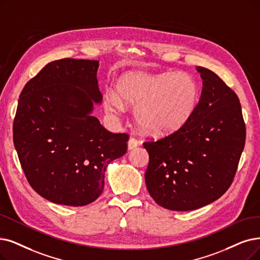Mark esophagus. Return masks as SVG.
<instances>
[{"label":"esophagus","instance_id":"obj_1","mask_svg":"<svg viewBox=\"0 0 260 260\" xmlns=\"http://www.w3.org/2000/svg\"><path fill=\"white\" fill-rule=\"evenodd\" d=\"M139 144H140V143H139V141H138L137 139L130 138L129 141H128V149H129V150L134 149V148L139 146Z\"/></svg>","mask_w":260,"mask_h":260}]
</instances>
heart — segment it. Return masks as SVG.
Instances as JSON below:
<instances>
[{
	"instance_id": "b5f03b06",
	"label": "heart",
	"mask_w": 260,
	"mask_h": 260,
	"mask_svg": "<svg viewBox=\"0 0 260 260\" xmlns=\"http://www.w3.org/2000/svg\"><path fill=\"white\" fill-rule=\"evenodd\" d=\"M117 94L108 90L103 103L107 111L121 113L124 105L137 106L136 118L149 133L162 134L180 127L199 102V86L188 74L130 72L116 85Z\"/></svg>"
}]
</instances>
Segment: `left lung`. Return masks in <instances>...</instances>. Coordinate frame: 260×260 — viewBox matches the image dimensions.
<instances>
[{"mask_svg":"<svg viewBox=\"0 0 260 260\" xmlns=\"http://www.w3.org/2000/svg\"><path fill=\"white\" fill-rule=\"evenodd\" d=\"M196 69L203 90L192 115L178 129L143 143L149 154L147 190L169 210H194L220 199L234 181L245 144L237 94L213 71Z\"/></svg>","mask_w":260,"mask_h":260,"instance_id":"obj_1","label":"left lung"}]
</instances>
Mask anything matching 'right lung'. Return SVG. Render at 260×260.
<instances>
[{"label": "right lung", "mask_w": 260, "mask_h": 260, "mask_svg": "<svg viewBox=\"0 0 260 260\" xmlns=\"http://www.w3.org/2000/svg\"><path fill=\"white\" fill-rule=\"evenodd\" d=\"M99 60L51 61L20 94L13 137L29 185L44 199L66 206L96 201L108 164L128 148V133H112L90 115L100 102Z\"/></svg>", "instance_id": "1"}]
</instances>
